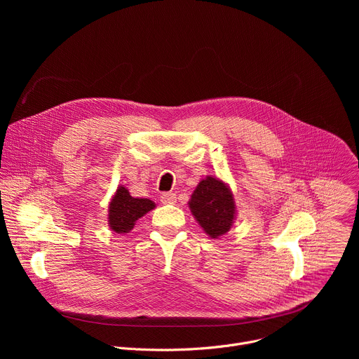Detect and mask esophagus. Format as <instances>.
I'll return each mask as SVG.
<instances>
[{
  "instance_id": "esophagus-1",
  "label": "esophagus",
  "mask_w": 359,
  "mask_h": 359,
  "mask_svg": "<svg viewBox=\"0 0 359 359\" xmlns=\"http://www.w3.org/2000/svg\"><path fill=\"white\" fill-rule=\"evenodd\" d=\"M161 201H162L163 204H173V203H176V194H175V193H170V191L162 193V194H161Z\"/></svg>"
}]
</instances>
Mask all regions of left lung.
Instances as JSON below:
<instances>
[{
	"instance_id": "left-lung-1",
	"label": "left lung",
	"mask_w": 359,
	"mask_h": 359,
	"mask_svg": "<svg viewBox=\"0 0 359 359\" xmlns=\"http://www.w3.org/2000/svg\"><path fill=\"white\" fill-rule=\"evenodd\" d=\"M229 187L212 176L201 180L189 201L198 224L212 238L226 234L234 220V201Z\"/></svg>"
}]
</instances>
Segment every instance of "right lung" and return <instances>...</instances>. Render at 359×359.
Listing matches in <instances>:
<instances>
[{
	"label": "right lung",
	"instance_id": "1",
	"mask_svg": "<svg viewBox=\"0 0 359 359\" xmlns=\"http://www.w3.org/2000/svg\"><path fill=\"white\" fill-rule=\"evenodd\" d=\"M155 208L149 198H135L128 189L119 187L109 206V226L118 234L129 233L135 223L147 212Z\"/></svg>",
	"mask_w": 359,
	"mask_h": 359
}]
</instances>
